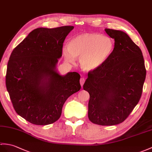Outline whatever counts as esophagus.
<instances>
[{"instance_id":"34e87169","label":"esophagus","mask_w":152,"mask_h":152,"mask_svg":"<svg viewBox=\"0 0 152 152\" xmlns=\"http://www.w3.org/2000/svg\"><path fill=\"white\" fill-rule=\"evenodd\" d=\"M85 81H86V80H85L84 77H82V78L80 79V84H81V86H82V87L83 86V84L85 83Z\"/></svg>"}]
</instances>
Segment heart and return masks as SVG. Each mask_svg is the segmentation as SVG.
<instances>
[{
  "label": "heart",
  "instance_id": "1",
  "mask_svg": "<svg viewBox=\"0 0 152 152\" xmlns=\"http://www.w3.org/2000/svg\"><path fill=\"white\" fill-rule=\"evenodd\" d=\"M63 48V54L69 63L80 58V65L87 70L97 69L109 58L113 50V42L97 33H83L72 38Z\"/></svg>",
  "mask_w": 152,
  "mask_h": 152
}]
</instances>
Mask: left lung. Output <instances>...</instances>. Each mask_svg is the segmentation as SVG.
<instances>
[{"label": "left lung", "mask_w": 152, "mask_h": 152, "mask_svg": "<svg viewBox=\"0 0 152 152\" xmlns=\"http://www.w3.org/2000/svg\"><path fill=\"white\" fill-rule=\"evenodd\" d=\"M115 39L112 54L88 72L83 89L89 93L88 117L94 124L113 126L124 122L138 104L146 70L140 48L128 34L105 28Z\"/></svg>", "instance_id": "left-lung-1"}]
</instances>
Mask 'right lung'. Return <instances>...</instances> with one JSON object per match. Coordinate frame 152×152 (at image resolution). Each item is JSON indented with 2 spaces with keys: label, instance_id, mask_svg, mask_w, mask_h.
I'll list each match as a JSON object with an SVG mask.
<instances>
[{
  "label": "right lung",
  "instance_id": "1",
  "mask_svg": "<svg viewBox=\"0 0 152 152\" xmlns=\"http://www.w3.org/2000/svg\"><path fill=\"white\" fill-rule=\"evenodd\" d=\"M74 28H38L13 49L7 66L6 86L16 113L36 125L57 121L66 99L80 91L76 72L56 70L65 37Z\"/></svg>",
  "mask_w": 152,
  "mask_h": 152
}]
</instances>
